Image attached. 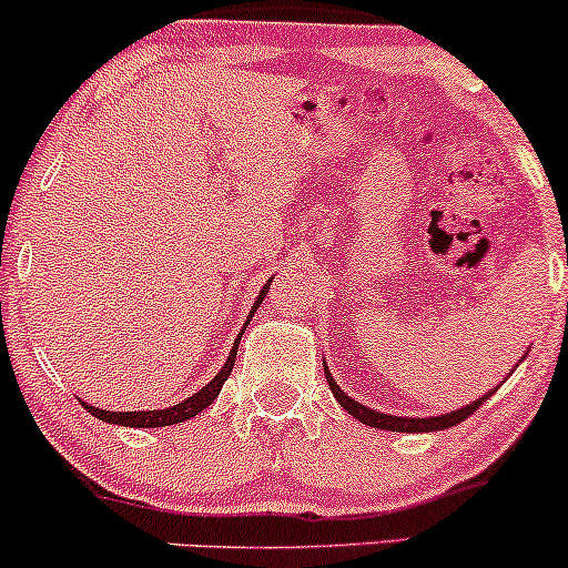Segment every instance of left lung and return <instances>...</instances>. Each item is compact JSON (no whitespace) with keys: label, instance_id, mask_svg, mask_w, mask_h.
<instances>
[{"label":"left lung","instance_id":"obj_1","mask_svg":"<svg viewBox=\"0 0 568 568\" xmlns=\"http://www.w3.org/2000/svg\"><path fill=\"white\" fill-rule=\"evenodd\" d=\"M325 376H328V387L338 400V406L347 408L355 419L363 422V425L376 427V429H389V433H433V429L454 427V425H459V422H465L473 410H478V406H484L486 397H488V395L478 397V400H473L470 406L452 410V414L429 416V419H406V416H387V414H379V410H371L366 406H361V403L352 400L349 395L342 393V387H338V384L334 382V376L328 374V368H325Z\"/></svg>","mask_w":568,"mask_h":568}]
</instances>
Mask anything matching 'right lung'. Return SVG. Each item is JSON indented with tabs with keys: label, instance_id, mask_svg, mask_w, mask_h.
<instances>
[{
	"label": "right lung",
	"instance_id": "obj_1",
	"mask_svg": "<svg viewBox=\"0 0 568 568\" xmlns=\"http://www.w3.org/2000/svg\"><path fill=\"white\" fill-rule=\"evenodd\" d=\"M266 291H270V285H266V288L262 291V296L256 298V306H253L251 315H247V317H253V312H256L258 304L264 302ZM240 336H243V334H240ZM240 336H237V342H234V347L230 352V361H226L224 368H221L219 374L213 376V382L205 384V387H202L200 393H194L192 397H186V400L179 403V406L162 408V410H101V408H95V406H84V408H88L93 416H98V419L112 422V425H125V427H168V425H179V422H186L189 416H197L200 410H205L219 397L221 387H224V382H226V376H230L232 368H234V357H237Z\"/></svg>",
	"mask_w": 568,
	"mask_h": 568
}]
</instances>
